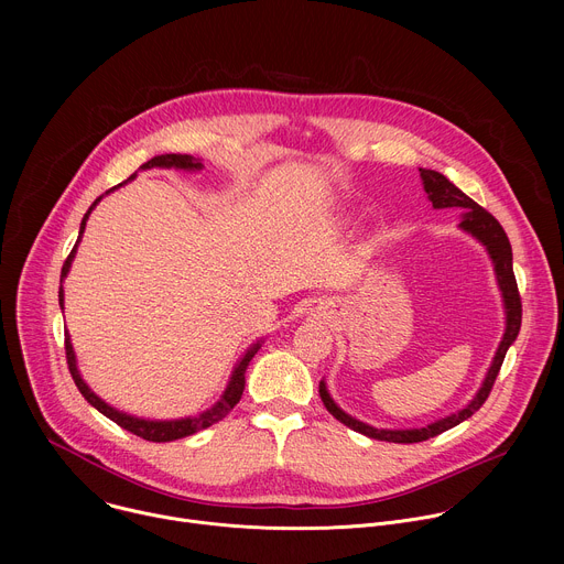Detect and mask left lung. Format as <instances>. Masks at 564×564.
Wrapping results in <instances>:
<instances>
[{"label":"left lung","mask_w":564,"mask_h":564,"mask_svg":"<svg viewBox=\"0 0 564 564\" xmlns=\"http://www.w3.org/2000/svg\"><path fill=\"white\" fill-rule=\"evenodd\" d=\"M420 176H422V183H424V192L429 194V200L433 203L435 209H446V207H455V209H462V223L459 227L464 231H468L470 236H475L481 246L487 248L491 261H494V270H496V279H498V285H500V292H502V301H505V314H507V328H505V337L498 346V352L491 361V368L485 377V381H481L479 390L475 392V397L468 401V404L448 415V417H442L424 429H404V431H390V429H375V426H368L355 417H350L348 413H344L328 392L326 383L321 381L318 383V394H321V401H324V406L328 409V413L333 417H337L341 424H346L348 429L366 435V437H372V440H381V442H394V444H415V442H424V440H431L457 424H462L464 420H468L475 411L481 409V404H485L494 383H496V377L502 368V361L507 357V350L509 346L516 341L518 333H520V324H522V301H520V292H518V283H516V274H513V252H511V243L509 238L502 229V225L485 209L479 207L475 200H470L462 189H457L444 174L440 172H433V170H420Z\"/></svg>","instance_id":"obj_1"}]
</instances>
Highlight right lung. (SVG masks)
Listing matches in <instances>:
<instances>
[{
	"label": "right lung",
	"instance_id": "obj_1",
	"mask_svg": "<svg viewBox=\"0 0 564 564\" xmlns=\"http://www.w3.org/2000/svg\"><path fill=\"white\" fill-rule=\"evenodd\" d=\"M151 167H165V170H172V167H174V170L196 172V170H203V163H200V160H196L194 155H187V153H165V155H153L151 160H147V163H144L140 170H151ZM133 176H135V174H133ZM133 176H131V178H133ZM131 178H129V181H131ZM124 183H127V181H124ZM124 183H120L118 187H122ZM113 189H116V187H113ZM113 189H109V192H113ZM109 192H107V194H109ZM100 200H102V196L96 198L94 205L89 207V212L85 214L83 225H79L77 243H79V238H83V234H85L89 214L94 212V207H96ZM77 243H75V248L70 250L68 259H66L64 265H62V281H64V276L68 274V268H70V261H73V257H75ZM59 307L64 310V292H62V288H59ZM259 348H261V344H254L243 357H240V361L236 364V368H234V372H231V377H229V383H227L223 397L216 401V404H214L209 411H205V413H200V415H196V417L172 420V422H155V420H140V417L120 413V411H116L113 406H109L107 401H102V399L83 381V377H79V370H77V366H75V352H73L70 339H68V333H64L66 364H68V370H70V377H73L77 390L83 392V397L89 401V404H91L94 409H98L105 417H109L111 422H116V424L122 426L124 431H129V433L142 437V440H147V442H174V440L194 435V433H198V431H203V429H207V426L220 422V420L238 404L240 394H243V388H246V370H248L252 357L259 352Z\"/></svg>",
	"mask_w": 564,
	"mask_h": 564
}]
</instances>
